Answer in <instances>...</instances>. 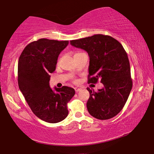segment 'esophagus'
<instances>
[{"label": "esophagus", "instance_id": "obj_1", "mask_svg": "<svg viewBox=\"0 0 154 154\" xmlns=\"http://www.w3.org/2000/svg\"><path fill=\"white\" fill-rule=\"evenodd\" d=\"M74 89H75V92H79L80 90H81V88H79L75 87V88H74Z\"/></svg>", "mask_w": 154, "mask_h": 154}]
</instances>
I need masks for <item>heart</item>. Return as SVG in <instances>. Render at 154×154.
I'll list each match as a JSON object with an SVG mask.
<instances>
[{
    "mask_svg": "<svg viewBox=\"0 0 154 154\" xmlns=\"http://www.w3.org/2000/svg\"><path fill=\"white\" fill-rule=\"evenodd\" d=\"M80 53V52H78V53H75V54H79ZM75 54H74V55H75ZM74 81L75 82V83H76V82H77V81H76V80H74V81Z\"/></svg>",
    "mask_w": 154,
    "mask_h": 154,
    "instance_id": "obj_1",
    "label": "heart"
}]
</instances>
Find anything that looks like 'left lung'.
<instances>
[{"instance_id": "left-lung-1", "label": "left lung", "mask_w": 154, "mask_h": 154, "mask_svg": "<svg viewBox=\"0 0 154 154\" xmlns=\"http://www.w3.org/2000/svg\"><path fill=\"white\" fill-rule=\"evenodd\" d=\"M70 43L88 53V83L100 81L104 85L97 92L87 88L90 92L88 112L100 120L116 116L125 106L132 88L130 62L123 45L113 37L102 34L73 40Z\"/></svg>"}]
</instances>
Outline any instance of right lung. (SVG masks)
Masks as SVG:
<instances>
[{"label": "right lung", "mask_w": 154, "mask_h": 154, "mask_svg": "<svg viewBox=\"0 0 154 154\" xmlns=\"http://www.w3.org/2000/svg\"><path fill=\"white\" fill-rule=\"evenodd\" d=\"M69 41L41 38L28 44L18 61V85L31 111L40 119L50 123L68 116L67 104L74 96L73 88L50 87V74L55 70L59 54Z\"/></svg>", "instance_id": "obj_1"}]
</instances>
